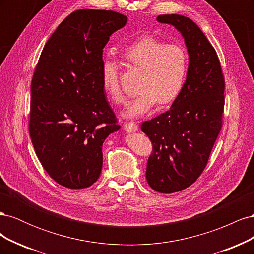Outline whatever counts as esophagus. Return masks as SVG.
Here are the masks:
<instances>
[{"label": "esophagus", "mask_w": 254, "mask_h": 254, "mask_svg": "<svg viewBox=\"0 0 254 254\" xmlns=\"http://www.w3.org/2000/svg\"><path fill=\"white\" fill-rule=\"evenodd\" d=\"M137 129H139V126L134 122L124 123V130H126L127 132H135L137 131Z\"/></svg>", "instance_id": "obj_1"}]
</instances>
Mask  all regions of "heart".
<instances>
[{"label": "heart", "instance_id": "obj_1", "mask_svg": "<svg viewBox=\"0 0 254 254\" xmlns=\"http://www.w3.org/2000/svg\"><path fill=\"white\" fill-rule=\"evenodd\" d=\"M122 57L129 67L141 68L137 83L140 91L129 103L126 117L135 118L147 113L157 103L166 106L180 95L187 80L189 60L180 45L166 44L152 37H145L123 51ZM102 82L112 102H126L120 84L119 64L105 59L102 65Z\"/></svg>", "mask_w": 254, "mask_h": 254}]
</instances>
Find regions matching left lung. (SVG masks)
Returning <instances> with one entry per match:
<instances>
[{"label": "left lung", "instance_id": "1", "mask_svg": "<svg viewBox=\"0 0 254 254\" xmlns=\"http://www.w3.org/2000/svg\"><path fill=\"white\" fill-rule=\"evenodd\" d=\"M158 22L175 26L189 53L187 80L171 109L142 123L152 152L146 179L159 193L191 186L206 166L222 127L225 78L216 51L195 22L181 14H161Z\"/></svg>", "mask_w": 254, "mask_h": 254}]
</instances>
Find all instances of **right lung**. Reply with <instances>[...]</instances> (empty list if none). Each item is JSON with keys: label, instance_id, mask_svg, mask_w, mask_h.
<instances>
[{"label": "right lung", "instance_id": "add662e5", "mask_svg": "<svg viewBox=\"0 0 254 254\" xmlns=\"http://www.w3.org/2000/svg\"><path fill=\"white\" fill-rule=\"evenodd\" d=\"M127 17L113 10L79 9L45 43L30 86L29 134L52 179L86 189L103 167V143L121 128L102 82L103 50Z\"/></svg>", "mask_w": 254, "mask_h": 254}]
</instances>
